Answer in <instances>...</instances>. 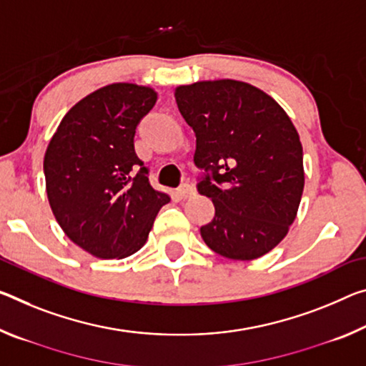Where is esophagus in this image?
Returning <instances> with one entry per match:
<instances>
[{
  "label": "esophagus",
  "instance_id": "34e87169",
  "mask_svg": "<svg viewBox=\"0 0 366 366\" xmlns=\"http://www.w3.org/2000/svg\"><path fill=\"white\" fill-rule=\"evenodd\" d=\"M194 194H195V189H194L190 184H182L181 187L177 189V192H176V195H177L181 200L189 199V197H192Z\"/></svg>",
  "mask_w": 366,
  "mask_h": 366
}]
</instances>
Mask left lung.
<instances>
[{
    "label": "left lung",
    "mask_w": 366,
    "mask_h": 366,
    "mask_svg": "<svg viewBox=\"0 0 366 366\" xmlns=\"http://www.w3.org/2000/svg\"><path fill=\"white\" fill-rule=\"evenodd\" d=\"M174 96L197 138V189L214 205L200 228L205 244L233 260L262 257L287 236L303 195L297 129L275 99L242 81H199Z\"/></svg>",
    "instance_id": "obj_1"
}]
</instances>
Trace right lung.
I'll list each match as a JSON object with an SVG mask.
<instances>
[{
  "mask_svg": "<svg viewBox=\"0 0 366 366\" xmlns=\"http://www.w3.org/2000/svg\"><path fill=\"white\" fill-rule=\"evenodd\" d=\"M158 99L154 89L114 83L68 110L44 158L45 187L58 224L99 259L140 251L171 199L148 181L135 130Z\"/></svg>",
  "mask_w": 366,
  "mask_h": 366,
  "instance_id": "1",
  "label": "right lung"
}]
</instances>
